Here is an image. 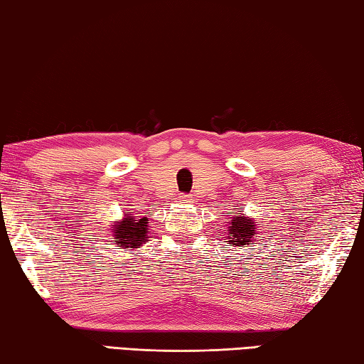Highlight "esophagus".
I'll list each match as a JSON object with an SVG mask.
<instances>
[{
    "label": "esophagus",
    "mask_w": 364,
    "mask_h": 364,
    "mask_svg": "<svg viewBox=\"0 0 364 364\" xmlns=\"http://www.w3.org/2000/svg\"><path fill=\"white\" fill-rule=\"evenodd\" d=\"M180 202L181 203H191L192 202V197L189 194H181L180 196Z\"/></svg>",
    "instance_id": "esophagus-1"
}]
</instances>
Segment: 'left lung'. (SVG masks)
I'll return each mask as SVG.
<instances>
[{
  "label": "left lung",
  "instance_id": "1",
  "mask_svg": "<svg viewBox=\"0 0 364 364\" xmlns=\"http://www.w3.org/2000/svg\"><path fill=\"white\" fill-rule=\"evenodd\" d=\"M243 210V208H240ZM229 218V227H227V232H229V245L233 246H254L255 245V225L252 219L245 218L238 211H229L227 213Z\"/></svg>",
  "mask_w": 364,
  "mask_h": 364
}]
</instances>
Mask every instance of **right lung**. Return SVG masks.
Returning <instances> with one entry per match:
<instances>
[{"label":"right lung","mask_w":364,"mask_h":364,"mask_svg":"<svg viewBox=\"0 0 364 364\" xmlns=\"http://www.w3.org/2000/svg\"><path fill=\"white\" fill-rule=\"evenodd\" d=\"M148 223L145 218L135 219V216L126 215L124 219L117 220V224L112 227V243L118 246V249L124 247H139L146 243L148 238Z\"/></svg>","instance_id":"right-lung-1"}]
</instances>
